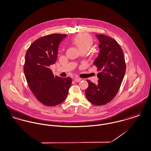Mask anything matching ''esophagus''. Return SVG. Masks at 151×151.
<instances>
[{"label": "esophagus", "mask_w": 151, "mask_h": 151, "mask_svg": "<svg viewBox=\"0 0 151 151\" xmlns=\"http://www.w3.org/2000/svg\"><path fill=\"white\" fill-rule=\"evenodd\" d=\"M74 80H75V81L76 82H81V81H82V79H81V78H75L74 79Z\"/></svg>", "instance_id": "esophagus-1"}]
</instances>
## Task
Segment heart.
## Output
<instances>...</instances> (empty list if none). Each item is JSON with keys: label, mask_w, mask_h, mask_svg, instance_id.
Returning <instances> with one entry per match:
<instances>
[{"label": "heart", "mask_w": 151, "mask_h": 151, "mask_svg": "<svg viewBox=\"0 0 151 151\" xmlns=\"http://www.w3.org/2000/svg\"><path fill=\"white\" fill-rule=\"evenodd\" d=\"M71 42L81 52H87L93 45V39L89 34L82 33L76 35Z\"/></svg>", "instance_id": "b5f03b06"}]
</instances>
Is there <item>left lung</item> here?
<instances>
[{"mask_svg": "<svg viewBox=\"0 0 151 151\" xmlns=\"http://www.w3.org/2000/svg\"><path fill=\"white\" fill-rule=\"evenodd\" d=\"M100 48L99 56L94 65L100 71L97 74L98 83L87 80L88 87L85 90L87 100L95 105H104L112 100L123 81L126 65L123 51L113 38L100 34L97 35Z\"/></svg>", "mask_w": 151, "mask_h": 151, "instance_id": "obj_1", "label": "left lung"}]
</instances>
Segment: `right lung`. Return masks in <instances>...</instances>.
<instances>
[{
    "mask_svg": "<svg viewBox=\"0 0 151 151\" xmlns=\"http://www.w3.org/2000/svg\"><path fill=\"white\" fill-rule=\"evenodd\" d=\"M66 34L41 37L31 45L26 55L24 71L28 85L35 98L47 106H56L67 97L72 79L54 76L50 69L57 58L60 43Z\"/></svg>",
    "mask_w": 151,
    "mask_h": 151,
    "instance_id": "1",
    "label": "right lung"
}]
</instances>
